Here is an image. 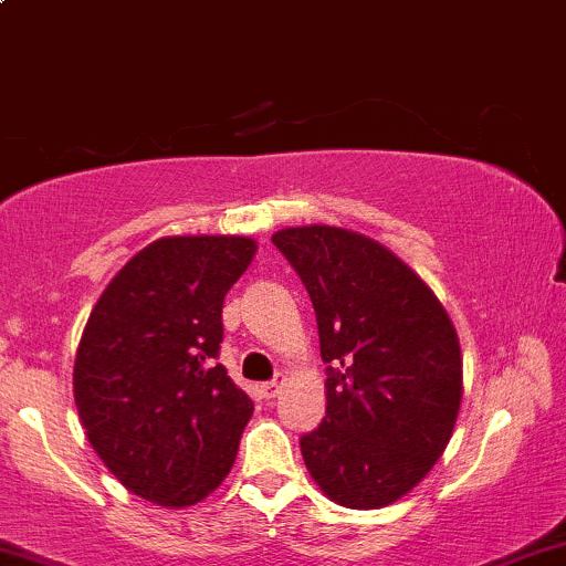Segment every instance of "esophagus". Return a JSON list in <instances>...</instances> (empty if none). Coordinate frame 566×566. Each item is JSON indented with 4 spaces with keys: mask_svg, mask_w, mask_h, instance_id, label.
<instances>
[{
    "mask_svg": "<svg viewBox=\"0 0 566 566\" xmlns=\"http://www.w3.org/2000/svg\"><path fill=\"white\" fill-rule=\"evenodd\" d=\"M279 390H282V379H271V382H263L261 385V395L263 398H276Z\"/></svg>",
    "mask_w": 566,
    "mask_h": 566,
    "instance_id": "34e87169",
    "label": "esophagus"
}]
</instances>
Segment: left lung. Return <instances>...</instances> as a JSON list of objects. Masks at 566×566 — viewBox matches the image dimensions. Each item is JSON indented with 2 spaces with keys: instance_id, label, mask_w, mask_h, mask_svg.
Listing matches in <instances>:
<instances>
[{
  "instance_id": "left-lung-1",
  "label": "left lung",
  "mask_w": 566,
  "mask_h": 566,
  "mask_svg": "<svg viewBox=\"0 0 566 566\" xmlns=\"http://www.w3.org/2000/svg\"><path fill=\"white\" fill-rule=\"evenodd\" d=\"M271 242L308 290L326 364V417L301 438L305 467L339 506H390L430 474L459 419L451 316L411 265L358 231L313 223Z\"/></svg>"
}]
</instances>
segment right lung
Masks as SVG:
<instances>
[{
	"instance_id": "1",
	"label": "right lung",
	"mask_w": 566,
	"mask_h": 566,
	"mask_svg": "<svg viewBox=\"0 0 566 566\" xmlns=\"http://www.w3.org/2000/svg\"><path fill=\"white\" fill-rule=\"evenodd\" d=\"M250 237L149 242L107 284L73 366L86 438L115 480L168 509L195 506L234 467L253 400L216 364L223 297Z\"/></svg>"
}]
</instances>
